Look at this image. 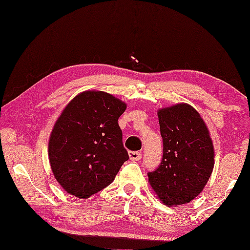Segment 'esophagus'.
<instances>
[{"label":"esophagus","instance_id":"esophagus-1","mask_svg":"<svg viewBox=\"0 0 250 250\" xmlns=\"http://www.w3.org/2000/svg\"><path fill=\"white\" fill-rule=\"evenodd\" d=\"M129 156H130V160H132V161H138L142 158V152L141 151H130Z\"/></svg>","mask_w":250,"mask_h":250}]
</instances>
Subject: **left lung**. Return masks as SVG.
<instances>
[{
	"label": "left lung",
	"instance_id": "1",
	"mask_svg": "<svg viewBox=\"0 0 250 250\" xmlns=\"http://www.w3.org/2000/svg\"><path fill=\"white\" fill-rule=\"evenodd\" d=\"M163 156L148 172L149 182L164 205L188 204L204 189L214 167V148L199 113L180 103L158 112Z\"/></svg>",
	"mask_w": 250,
	"mask_h": 250
}]
</instances>
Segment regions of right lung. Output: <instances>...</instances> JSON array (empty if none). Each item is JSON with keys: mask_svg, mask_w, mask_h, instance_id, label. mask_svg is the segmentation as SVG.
Segmentation results:
<instances>
[{"mask_svg": "<svg viewBox=\"0 0 250 250\" xmlns=\"http://www.w3.org/2000/svg\"><path fill=\"white\" fill-rule=\"evenodd\" d=\"M125 103L103 91H84L63 109L51 133L52 171L67 193L88 198L111 184L129 160L118 118Z\"/></svg>", "mask_w": 250, "mask_h": 250, "instance_id": "right-lung-1", "label": "right lung"}]
</instances>
